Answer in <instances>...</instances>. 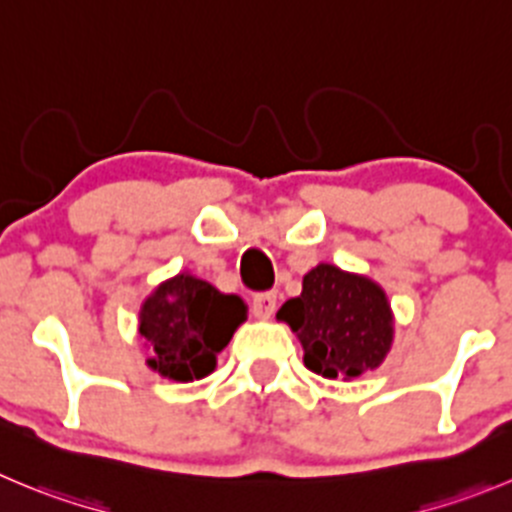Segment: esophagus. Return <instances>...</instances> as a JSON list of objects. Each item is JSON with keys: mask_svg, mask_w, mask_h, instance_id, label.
<instances>
[{"mask_svg": "<svg viewBox=\"0 0 512 512\" xmlns=\"http://www.w3.org/2000/svg\"><path fill=\"white\" fill-rule=\"evenodd\" d=\"M275 308H278V293H275V290L252 295V310H255L257 315H262V318H270V315L275 313Z\"/></svg>", "mask_w": 512, "mask_h": 512, "instance_id": "obj_1", "label": "esophagus"}]
</instances>
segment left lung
Masks as SVG:
<instances>
[{
	"label": "left lung",
	"mask_w": 512,
	"mask_h": 512,
	"mask_svg": "<svg viewBox=\"0 0 512 512\" xmlns=\"http://www.w3.org/2000/svg\"><path fill=\"white\" fill-rule=\"evenodd\" d=\"M305 351V366L326 379H356L376 369L391 346V310L384 290L333 265L303 278V293L278 310Z\"/></svg>",
	"instance_id": "1"
}]
</instances>
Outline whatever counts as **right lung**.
<instances>
[{"label": "right lung", "mask_w": 512, "mask_h": 512, "mask_svg": "<svg viewBox=\"0 0 512 512\" xmlns=\"http://www.w3.org/2000/svg\"><path fill=\"white\" fill-rule=\"evenodd\" d=\"M240 295H224L191 275L159 285L141 308V336L154 351L148 366L174 381L202 379L214 371L217 353L245 321Z\"/></svg>", "instance_id": "add662e5"}]
</instances>
